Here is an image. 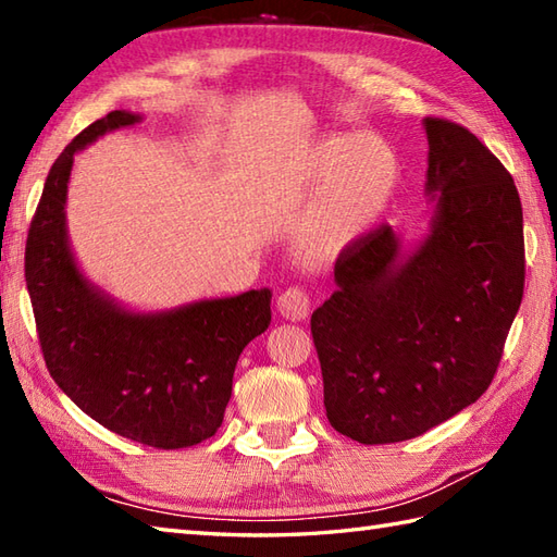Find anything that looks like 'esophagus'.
<instances>
[{"label": "esophagus", "mask_w": 557, "mask_h": 557, "mask_svg": "<svg viewBox=\"0 0 557 557\" xmlns=\"http://www.w3.org/2000/svg\"><path fill=\"white\" fill-rule=\"evenodd\" d=\"M277 311L285 318H289V321H306L311 313L309 292H306L304 287L285 289L277 299Z\"/></svg>", "instance_id": "34e87169"}]
</instances>
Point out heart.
<instances>
[{
	"label": "heart",
	"instance_id": "b5f03b06",
	"mask_svg": "<svg viewBox=\"0 0 557 557\" xmlns=\"http://www.w3.org/2000/svg\"><path fill=\"white\" fill-rule=\"evenodd\" d=\"M304 176L321 200L306 230L311 253H337L381 220L399 180V160L381 136H330L315 144Z\"/></svg>",
	"mask_w": 557,
	"mask_h": 557
}]
</instances>
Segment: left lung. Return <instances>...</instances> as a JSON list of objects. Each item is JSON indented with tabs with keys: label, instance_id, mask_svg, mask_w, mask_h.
Returning a JSON list of instances; mask_svg holds the SVG:
<instances>
[{
	"label": "left lung",
	"instance_id": "8db88e82",
	"mask_svg": "<svg viewBox=\"0 0 557 557\" xmlns=\"http://www.w3.org/2000/svg\"><path fill=\"white\" fill-rule=\"evenodd\" d=\"M431 232L401 251L389 224L335 263L311 315L327 421L363 445L417 437L486 393L524 294L512 174L469 132L425 116Z\"/></svg>",
	"mask_w": 557,
	"mask_h": 557
}]
</instances>
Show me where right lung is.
Wrapping results in <instances>:
<instances>
[{
	"mask_svg": "<svg viewBox=\"0 0 557 557\" xmlns=\"http://www.w3.org/2000/svg\"><path fill=\"white\" fill-rule=\"evenodd\" d=\"M140 122L114 110L52 164L26 242V285L47 371L64 395L116 435L158 449L215 435L244 347L270 325V289L134 313L92 287L66 236L74 156L102 134Z\"/></svg>",
	"mask_w": 557,
	"mask_h": 557,
	"instance_id": "obj_1",
	"label": "right lung"
}]
</instances>
